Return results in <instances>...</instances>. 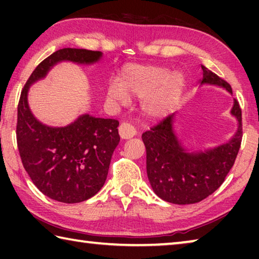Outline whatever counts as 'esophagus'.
<instances>
[{
    "mask_svg": "<svg viewBox=\"0 0 259 259\" xmlns=\"http://www.w3.org/2000/svg\"><path fill=\"white\" fill-rule=\"evenodd\" d=\"M119 133L122 139H130L137 135V130L133 124L128 123V122H123L119 126Z\"/></svg>",
    "mask_w": 259,
    "mask_h": 259,
    "instance_id": "obj_1",
    "label": "esophagus"
}]
</instances>
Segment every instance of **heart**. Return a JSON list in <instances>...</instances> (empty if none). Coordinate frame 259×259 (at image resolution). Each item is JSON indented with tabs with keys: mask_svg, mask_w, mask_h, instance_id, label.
I'll return each instance as SVG.
<instances>
[{
	"mask_svg": "<svg viewBox=\"0 0 259 259\" xmlns=\"http://www.w3.org/2000/svg\"><path fill=\"white\" fill-rule=\"evenodd\" d=\"M185 78L178 71L160 65L129 64L122 68L120 81L108 84L112 102L125 104L129 97L142 98L140 107L151 119L164 116L172 111L183 94Z\"/></svg>",
	"mask_w": 259,
	"mask_h": 259,
	"instance_id": "b5f03b06",
	"label": "heart"
}]
</instances>
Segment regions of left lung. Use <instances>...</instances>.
<instances>
[{
  "label": "left lung",
  "instance_id": "8db88e82",
  "mask_svg": "<svg viewBox=\"0 0 259 259\" xmlns=\"http://www.w3.org/2000/svg\"><path fill=\"white\" fill-rule=\"evenodd\" d=\"M201 67L203 71L201 85L224 88L232 95L229 83L207 67ZM231 115L238 121L235 134L226 143L203 151L187 148L178 138L174 126L176 113L143 134L147 177L159 198L175 204L196 203L224 183L242 140V116L236 99H233Z\"/></svg>",
  "mask_w": 259,
  "mask_h": 259
}]
</instances>
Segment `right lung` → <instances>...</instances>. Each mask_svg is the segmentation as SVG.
Masks as SVG:
<instances>
[{"mask_svg": "<svg viewBox=\"0 0 259 259\" xmlns=\"http://www.w3.org/2000/svg\"><path fill=\"white\" fill-rule=\"evenodd\" d=\"M102 57L100 51L60 49L37 65L21 90L17 120L21 162L34 185L59 202H82L104 186L120 142L119 122L83 114L66 126L43 124L29 108V88L61 61L91 65Z\"/></svg>", "mask_w": 259, "mask_h": 259, "instance_id": "1", "label": "right lung"}]
</instances>
